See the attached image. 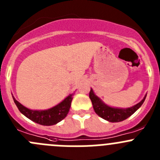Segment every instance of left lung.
Here are the masks:
<instances>
[{"label": "left lung", "mask_w": 160, "mask_h": 160, "mask_svg": "<svg viewBox=\"0 0 160 160\" xmlns=\"http://www.w3.org/2000/svg\"><path fill=\"white\" fill-rule=\"evenodd\" d=\"M145 97H144L141 102H139L136 105L133 106L128 108H112L110 106H108L104 102L102 101L97 96L94 94L92 89H90L89 92V98L92 101V107H93L94 111L99 116L101 117L102 118L107 120V121L111 122H118L123 120L127 119L130 116H131L144 103L145 100Z\"/></svg>", "instance_id": "8db88e82"}]
</instances>
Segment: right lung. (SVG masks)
I'll return each instance as SVG.
<instances>
[{
    "label": "right lung",
    "instance_id": "1",
    "mask_svg": "<svg viewBox=\"0 0 160 160\" xmlns=\"http://www.w3.org/2000/svg\"><path fill=\"white\" fill-rule=\"evenodd\" d=\"M12 97L19 112L29 119L40 125H43V126H52L58 123L67 116L71 108L73 94H70L63 101L60 102V104L55 107L47 109V110L40 111L30 110L22 105L19 101L15 99L14 97Z\"/></svg>",
    "mask_w": 160,
    "mask_h": 160
}]
</instances>
